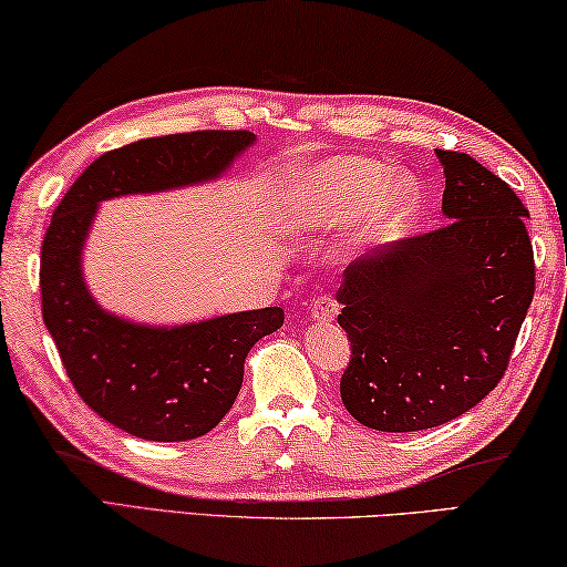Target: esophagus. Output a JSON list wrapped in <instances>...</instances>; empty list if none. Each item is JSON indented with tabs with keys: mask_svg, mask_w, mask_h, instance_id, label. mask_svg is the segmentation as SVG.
<instances>
[{
	"mask_svg": "<svg viewBox=\"0 0 567 567\" xmlns=\"http://www.w3.org/2000/svg\"><path fill=\"white\" fill-rule=\"evenodd\" d=\"M337 313H339V303L337 299H331V296H319V299L311 303V321L317 323H329L337 319Z\"/></svg>",
	"mask_w": 567,
	"mask_h": 567,
	"instance_id": "1",
	"label": "esophagus"
}]
</instances>
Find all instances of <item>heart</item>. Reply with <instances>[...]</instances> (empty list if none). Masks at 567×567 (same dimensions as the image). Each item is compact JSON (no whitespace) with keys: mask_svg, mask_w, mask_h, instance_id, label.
<instances>
[{"mask_svg":"<svg viewBox=\"0 0 567 567\" xmlns=\"http://www.w3.org/2000/svg\"><path fill=\"white\" fill-rule=\"evenodd\" d=\"M420 185L369 157H333L286 185L276 216L286 230H333L359 216L369 244L396 236L420 210Z\"/></svg>","mask_w":567,"mask_h":567,"instance_id":"b5f03b06","label":"heart"}]
</instances>
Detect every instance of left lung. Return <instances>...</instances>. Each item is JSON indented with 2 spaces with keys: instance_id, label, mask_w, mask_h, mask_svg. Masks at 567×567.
<instances>
[{
  "instance_id": "1",
  "label": "left lung",
  "mask_w": 567,
  "mask_h": 567,
  "mask_svg": "<svg viewBox=\"0 0 567 567\" xmlns=\"http://www.w3.org/2000/svg\"><path fill=\"white\" fill-rule=\"evenodd\" d=\"M437 157L450 223L357 258L337 291L351 341L341 402L369 430H432L482 402L535 293L523 200L475 157Z\"/></svg>"
}]
</instances>
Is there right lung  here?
Returning a JSON list of instances; mask_svg holds the SVG:
<instances>
[{
    "instance_id": "obj_1",
    "label": "right lung",
    "mask_w": 567,
    "mask_h": 567,
    "mask_svg": "<svg viewBox=\"0 0 567 567\" xmlns=\"http://www.w3.org/2000/svg\"><path fill=\"white\" fill-rule=\"evenodd\" d=\"M254 143L248 130H200L117 147L87 165L54 210L40 264L44 327L82 402L133 437L188 442L210 432L236 402L248 351L281 329L284 309L173 327L107 311L82 271L100 203L210 183Z\"/></svg>"
}]
</instances>
